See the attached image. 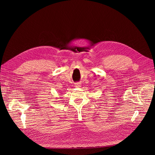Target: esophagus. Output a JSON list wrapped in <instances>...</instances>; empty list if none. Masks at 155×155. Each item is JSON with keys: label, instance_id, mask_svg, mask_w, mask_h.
<instances>
[{"label": "esophagus", "instance_id": "esophagus-1", "mask_svg": "<svg viewBox=\"0 0 155 155\" xmlns=\"http://www.w3.org/2000/svg\"><path fill=\"white\" fill-rule=\"evenodd\" d=\"M75 87H81L80 83H76L75 85Z\"/></svg>", "mask_w": 155, "mask_h": 155}]
</instances>
